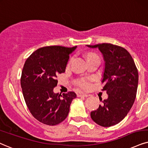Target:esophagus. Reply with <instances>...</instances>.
<instances>
[{"label": "esophagus", "mask_w": 148, "mask_h": 148, "mask_svg": "<svg viewBox=\"0 0 148 148\" xmlns=\"http://www.w3.org/2000/svg\"><path fill=\"white\" fill-rule=\"evenodd\" d=\"M78 97H85V98H87V97L89 96V95L86 94V93H78Z\"/></svg>", "instance_id": "esophagus-1"}]
</instances>
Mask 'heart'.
Returning <instances> with one entry per match:
<instances>
[{
	"label": "heart",
	"instance_id": "heart-1",
	"mask_svg": "<svg viewBox=\"0 0 148 148\" xmlns=\"http://www.w3.org/2000/svg\"><path fill=\"white\" fill-rule=\"evenodd\" d=\"M96 56L97 55L95 53H89L87 55V59H89V58L91 57H96ZM79 85L83 88H87L89 87V83L87 81H86V80H82L81 82L79 83Z\"/></svg>",
	"mask_w": 148,
	"mask_h": 148
}]
</instances>
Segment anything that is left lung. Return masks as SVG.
<instances>
[{
	"instance_id": "obj_1",
	"label": "left lung",
	"mask_w": 148,
	"mask_h": 148,
	"mask_svg": "<svg viewBox=\"0 0 148 148\" xmlns=\"http://www.w3.org/2000/svg\"><path fill=\"white\" fill-rule=\"evenodd\" d=\"M87 46L98 48L103 55L105 65L102 90L108 94V98L91 112V117L101 126H114L126 117L133 105L139 80L137 68L132 56L121 46L108 43Z\"/></svg>"
}]
</instances>
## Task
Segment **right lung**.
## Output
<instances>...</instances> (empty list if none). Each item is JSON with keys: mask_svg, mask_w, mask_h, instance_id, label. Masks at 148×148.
Returning a JSON list of instances; mask_svg holds the SVG:
<instances>
[{"mask_svg": "<svg viewBox=\"0 0 148 148\" xmlns=\"http://www.w3.org/2000/svg\"><path fill=\"white\" fill-rule=\"evenodd\" d=\"M72 48L50 46L39 48L27 59L22 69L21 87L28 108L42 124L55 126L68 117L76 94L54 93L59 74L65 72Z\"/></svg>", "mask_w": 148, "mask_h": 148, "instance_id": "add662e5", "label": "right lung"}]
</instances>
